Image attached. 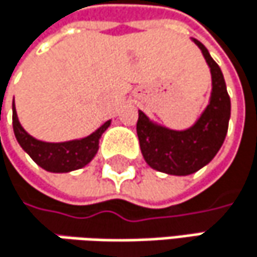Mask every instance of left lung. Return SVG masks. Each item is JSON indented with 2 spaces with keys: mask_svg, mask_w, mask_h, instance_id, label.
Instances as JSON below:
<instances>
[{
  "mask_svg": "<svg viewBox=\"0 0 257 257\" xmlns=\"http://www.w3.org/2000/svg\"><path fill=\"white\" fill-rule=\"evenodd\" d=\"M192 41L199 47L211 74L208 104L195 123L171 129L138 110L137 134L143 158L150 168L170 176H189L210 164L225 141L231 119V98L220 67L202 43L195 38Z\"/></svg>",
  "mask_w": 257,
  "mask_h": 257,
  "instance_id": "1",
  "label": "left lung"
}]
</instances>
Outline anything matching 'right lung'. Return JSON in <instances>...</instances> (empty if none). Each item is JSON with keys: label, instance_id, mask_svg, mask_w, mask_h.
<instances>
[{"label": "right lung", "instance_id": "obj_1", "mask_svg": "<svg viewBox=\"0 0 257 257\" xmlns=\"http://www.w3.org/2000/svg\"><path fill=\"white\" fill-rule=\"evenodd\" d=\"M111 125V120H107L96 131L87 137L70 140L62 143H49L34 138L26 132L19 122L16 105L13 101V131L18 143L31 159L49 173H70L86 167L98 153L99 138Z\"/></svg>", "mask_w": 257, "mask_h": 257}]
</instances>
